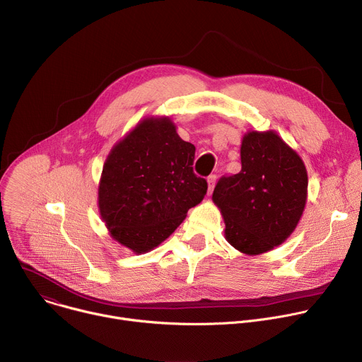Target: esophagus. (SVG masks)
<instances>
[{
	"label": "esophagus",
	"mask_w": 362,
	"mask_h": 362,
	"mask_svg": "<svg viewBox=\"0 0 362 362\" xmlns=\"http://www.w3.org/2000/svg\"><path fill=\"white\" fill-rule=\"evenodd\" d=\"M215 185H216V176H215V175H211V176L208 177V186H209V193H212V190H214Z\"/></svg>",
	"instance_id": "esophagus-1"
}]
</instances>
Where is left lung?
Returning <instances> with one entry per match:
<instances>
[{
	"instance_id": "left-lung-1",
	"label": "left lung",
	"mask_w": 362,
	"mask_h": 362,
	"mask_svg": "<svg viewBox=\"0 0 362 362\" xmlns=\"http://www.w3.org/2000/svg\"><path fill=\"white\" fill-rule=\"evenodd\" d=\"M242 169L223 176L212 194L225 221V239L255 256L284 243L295 230L308 197V173L299 154L274 132H247Z\"/></svg>"
}]
</instances>
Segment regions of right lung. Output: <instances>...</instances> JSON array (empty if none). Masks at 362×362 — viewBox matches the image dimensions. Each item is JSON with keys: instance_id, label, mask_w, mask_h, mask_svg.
I'll list each match as a JSON object with an SVG mask.
<instances>
[{"instance_id": "right-lung-1", "label": "right lung", "mask_w": 362, "mask_h": 362, "mask_svg": "<svg viewBox=\"0 0 362 362\" xmlns=\"http://www.w3.org/2000/svg\"><path fill=\"white\" fill-rule=\"evenodd\" d=\"M194 146L166 116L140 120L110 150L98 182V212L112 238L134 253L166 240L208 190L193 173Z\"/></svg>"}]
</instances>
